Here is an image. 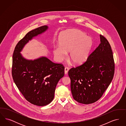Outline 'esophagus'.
Listing matches in <instances>:
<instances>
[{
  "instance_id": "esophagus-1",
  "label": "esophagus",
  "mask_w": 126,
  "mask_h": 126,
  "mask_svg": "<svg viewBox=\"0 0 126 126\" xmlns=\"http://www.w3.org/2000/svg\"><path fill=\"white\" fill-rule=\"evenodd\" d=\"M68 70H69V69H68V67H66L65 68L64 72H65V75H66V74H67V72L68 71Z\"/></svg>"
}]
</instances>
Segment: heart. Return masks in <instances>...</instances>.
<instances>
[{
    "label": "heart",
    "mask_w": 126,
    "mask_h": 126,
    "mask_svg": "<svg viewBox=\"0 0 126 126\" xmlns=\"http://www.w3.org/2000/svg\"><path fill=\"white\" fill-rule=\"evenodd\" d=\"M59 44L54 47L55 59L58 62L65 60L69 52V59L74 64L81 65L87 60L92 47V39L81 31L71 30L63 32L59 37Z\"/></svg>",
    "instance_id": "1"
}]
</instances>
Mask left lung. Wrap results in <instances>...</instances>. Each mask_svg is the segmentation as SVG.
I'll list each match as a JSON object with an SVG mask.
<instances>
[{"label": "left lung", "instance_id": "obj_1", "mask_svg": "<svg viewBox=\"0 0 126 126\" xmlns=\"http://www.w3.org/2000/svg\"><path fill=\"white\" fill-rule=\"evenodd\" d=\"M100 44L84 64L68 71L73 98L88 104L98 101L110 84L114 74L113 56L107 40L100 35Z\"/></svg>", "mask_w": 126, "mask_h": 126}]
</instances>
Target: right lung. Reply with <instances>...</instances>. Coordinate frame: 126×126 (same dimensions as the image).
<instances>
[{"instance_id":"obj_1","label":"right lung","mask_w":126,"mask_h":126,"mask_svg":"<svg viewBox=\"0 0 126 126\" xmlns=\"http://www.w3.org/2000/svg\"><path fill=\"white\" fill-rule=\"evenodd\" d=\"M48 29L44 25L28 32L17 44L13 55L14 81L27 101L43 106L53 100L56 85L64 76V67L42 56L34 60L24 58L21 53L25 45Z\"/></svg>"}]
</instances>
